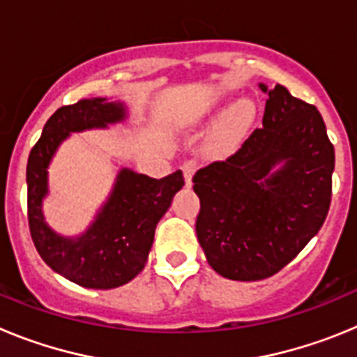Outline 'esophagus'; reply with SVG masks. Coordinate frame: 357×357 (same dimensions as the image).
I'll return each mask as SVG.
<instances>
[{
  "mask_svg": "<svg viewBox=\"0 0 357 357\" xmlns=\"http://www.w3.org/2000/svg\"><path fill=\"white\" fill-rule=\"evenodd\" d=\"M182 172H184V178H185V184L191 185L193 184V175L197 172V162L195 160H185L182 164Z\"/></svg>",
  "mask_w": 357,
  "mask_h": 357,
  "instance_id": "34e87169",
  "label": "esophagus"
}]
</instances>
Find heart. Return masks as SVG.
I'll use <instances>...</instances> for the list:
<instances>
[{"label": "heart", "instance_id": "heart-1", "mask_svg": "<svg viewBox=\"0 0 357 357\" xmlns=\"http://www.w3.org/2000/svg\"><path fill=\"white\" fill-rule=\"evenodd\" d=\"M254 119V105L248 100H236L222 114L211 132L206 150L213 155H223L241 141Z\"/></svg>", "mask_w": 357, "mask_h": 357}]
</instances>
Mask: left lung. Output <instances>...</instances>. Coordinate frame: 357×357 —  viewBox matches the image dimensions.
Segmentation results:
<instances>
[{
    "mask_svg": "<svg viewBox=\"0 0 357 357\" xmlns=\"http://www.w3.org/2000/svg\"><path fill=\"white\" fill-rule=\"evenodd\" d=\"M259 87L268 94L263 128L193 176L207 263L222 277L247 282L275 275L320 230L334 172V146L317 107L282 85Z\"/></svg>",
    "mask_w": 357,
    "mask_h": 357,
    "instance_id": "8db88e82",
    "label": "left lung"
}]
</instances>
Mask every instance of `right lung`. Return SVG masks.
Here are the masks:
<instances>
[{"mask_svg": "<svg viewBox=\"0 0 357 357\" xmlns=\"http://www.w3.org/2000/svg\"><path fill=\"white\" fill-rule=\"evenodd\" d=\"M125 118V105L105 98L61 107L46 121L28 157V225L33 245L52 270L84 288H118L143 270L157 223L184 185L181 169L164 178H151L125 168L84 234L64 238L50 229L43 216V200L48 195V166L56 148L71 132L105 128Z\"/></svg>", "mask_w": 357, "mask_h": 357, "instance_id": "1", "label": "right lung"}]
</instances>
